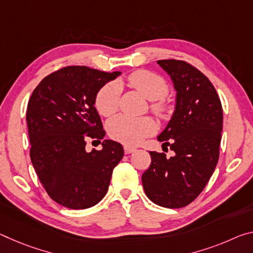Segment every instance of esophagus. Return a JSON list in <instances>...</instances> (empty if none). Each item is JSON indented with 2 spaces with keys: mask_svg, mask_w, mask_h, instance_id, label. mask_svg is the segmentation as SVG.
<instances>
[{
  "mask_svg": "<svg viewBox=\"0 0 253 253\" xmlns=\"http://www.w3.org/2000/svg\"><path fill=\"white\" fill-rule=\"evenodd\" d=\"M136 151V148L133 146H124V152H125V154H130L133 153V152Z\"/></svg>",
  "mask_w": 253,
  "mask_h": 253,
  "instance_id": "1",
  "label": "esophagus"
}]
</instances>
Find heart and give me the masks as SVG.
<instances>
[{"instance_id":"obj_1","label":"heart","mask_w":253,"mask_h":253,"mask_svg":"<svg viewBox=\"0 0 253 253\" xmlns=\"http://www.w3.org/2000/svg\"><path fill=\"white\" fill-rule=\"evenodd\" d=\"M134 89L151 100V108L156 115L166 116L169 111L163 99L169 92V84L161 75L151 71H136L128 79ZM120 87L117 83H109L102 86L95 97V108L102 116H110L117 111L119 105ZM107 130L115 141L137 145L144 138L154 133L155 124L148 117L133 118L126 115H118L107 124Z\"/></svg>"}]
</instances>
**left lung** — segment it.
<instances>
[{
	"label": "left lung",
	"instance_id": "left-lung-1",
	"mask_svg": "<svg viewBox=\"0 0 253 253\" xmlns=\"http://www.w3.org/2000/svg\"><path fill=\"white\" fill-rule=\"evenodd\" d=\"M158 64L177 92L173 115L158 141L174 155L150 152V168L142 175L144 190L156 205L180 208L198 197L219 156L223 109L213 84L190 64L163 59Z\"/></svg>",
	"mask_w": 253,
	"mask_h": 253
}]
</instances>
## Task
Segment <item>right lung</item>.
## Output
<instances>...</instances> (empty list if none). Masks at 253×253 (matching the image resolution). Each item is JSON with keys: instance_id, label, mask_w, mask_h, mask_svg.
<instances>
[{"instance_id": "obj_1", "label": "right lung", "mask_w": 253, "mask_h": 253, "mask_svg": "<svg viewBox=\"0 0 253 253\" xmlns=\"http://www.w3.org/2000/svg\"><path fill=\"white\" fill-rule=\"evenodd\" d=\"M120 72L66 66L42 79L28 102L30 159L49 197L64 207L85 210L105 197L114 168L124 156L122 144L102 142L85 151L86 137L102 139L95 97Z\"/></svg>"}]
</instances>
